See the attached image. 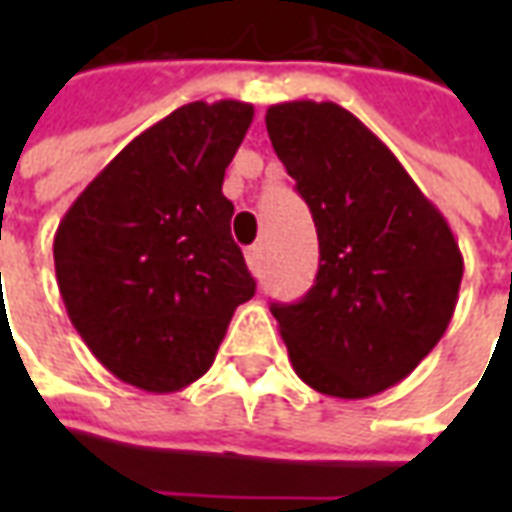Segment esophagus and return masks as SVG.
<instances>
[{"label":"esophagus","instance_id":"1","mask_svg":"<svg viewBox=\"0 0 512 512\" xmlns=\"http://www.w3.org/2000/svg\"><path fill=\"white\" fill-rule=\"evenodd\" d=\"M246 266L252 274H260V268H263V246L255 244L246 249Z\"/></svg>","mask_w":512,"mask_h":512}]
</instances>
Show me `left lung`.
Listing matches in <instances>:
<instances>
[{"label": "left lung", "instance_id": "1", "mask_svg": "<svg viewBox=\"0 0 512 512\" xmlns=\"http://www.w3.org/2000/svg\"><path fill=\"white\" fill-rule=\"evenodd\" d=\"M266 128L321 249L307 296L271 304L293 370L321 395H378L447 332L463 277L458 241L395 153L343 106H268Z\"/></svg>", "mask_w": 512, "mask_h": 512}]
</instances>
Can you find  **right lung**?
<instances>
[{"instance_id": "right-lung-1", "label": "right lung", "mask_w": 512, "mask_h": 512, "mask_svg": "<svg viewBox=\"0 0 512 512\" xmlns=\"http://www.w3.org/2000/svg\"><path fill=\"white\" fill-rule=\"evenodd\" d=\"M244 101H194L131 139L54 235L68 318L120 381L167 395L208 373L255 296L230 235L224 169L252 126Z\"/></svg>"}]
</instances>
